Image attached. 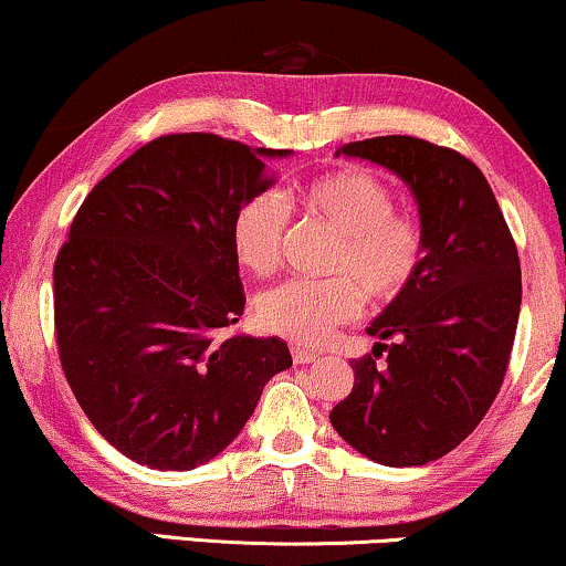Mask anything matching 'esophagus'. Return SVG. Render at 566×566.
<instances>
[{
    "label": "esophagus",
    "instance_id": "34e87169",
    "mask_svg": "<svg viewBox=\"0 0 566 566\" xmlns=\"http://www.w3.org/2000/svg\"><path fill=\"white\" fill-rule=\"evenodd\" d=\"M291 355H293V363H316V360H319V353L308 350V347H301V345H293Z\"/></svg>",
    "mask_w": 566,
    "mask_h": 566
}]
</instances>
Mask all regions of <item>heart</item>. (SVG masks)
I'll return each mask as SVG.
<instances>
[{
    "label": "heart",
    "instance_id": "1",
    "mask_svg": "<svg viewBox=\"0 0 566 566\" xmlns=\"http://www.w3.org/2000/svg\"><path fill=\"white\" fill-rule=\"evenodd\" d=\"M285 203L337 231L329 281L291 277L260 293L254 314L273 335L316 345L360 314L363 293L374 304L399 298L420 273L424 237L417 219L397 211L394 190L368 169L343 167L285 192ZM289 213L281 198L260 192L231 221V250L254 275L273 273L283 254Z\"/></svg>",
    "mask_w": 566,
    "mask_h": 566
}]
</instances>
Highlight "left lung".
Listing matches in <instances>:
<instances>
[{"label": "left lung", "instance_id": "obj_1", "mask_svg": "<svg viewBox=\"0 0 566 566\" xmlns=\"http://www.w3.org/2000/svg\"><path fill=\"white\" fill-rule=\"evenodd\" d=\"M339 154L407 185L424 254L412 285L366 327L374 355L350 363L353 391L329 420L366 459L422 467L453 451L497 397L521 314V260L490 182L463 154L415 136L366 138Z\"/></svg>", "mask_w": 566, "mask_h": 566}]
</instances>
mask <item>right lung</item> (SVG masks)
<instances>
[{"label": "right lung", "mask_w": 566, "mask_h": 566, "mask_svg": "<svg viewBox=\"0 0 566 566\" xmlns=\"http://www.w3.org/2000/svg\"><path fill=\"white\" fill-rule=\"evenodd\" d=\"M216 134L149 142L103 177L53 265L61 366L113 448L190 471L239 436L265 384L291 368L277 337L231 335L244 291L231 250L239 206L273 188L265 159Z\"/></svg>", "instance_id": "1"}]
</instances>
